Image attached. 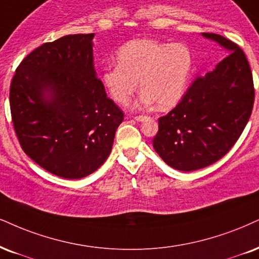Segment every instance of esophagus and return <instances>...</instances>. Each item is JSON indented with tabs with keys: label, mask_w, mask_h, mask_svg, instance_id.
Returning <instances> with one entry per match:
<instances>
[{
	"label": "esophagus",
	"mask_w": 259,
	"mask_h": 259,
	"mask_svg": "<svg viewBox=\"0 0 259 259\" xmlns=\"http://www.w3.org/2000/svg\"><path fill=\"white\" fill-rule=\"evenodd\" d=\"M145 119H148L146 116H143V115H139V116H136L135 120L138 121V122H142V121H144Z\"/></svg>",
	"instance_id": "1"
}]
</instances>
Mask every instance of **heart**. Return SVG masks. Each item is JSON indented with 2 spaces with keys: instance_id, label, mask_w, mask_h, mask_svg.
Instances as JSON below:
<instances>
[{
  "instance_id": "1",
  "label": "heart",
  "mask_w": 259,
  "mask_h": 259,
  "mask_svg": "<svg viewBox=\"0 0 259 259\" xmlns=\"http://www.w3.org/2000/svg\"><path fill=\"white\" fill-rule=\"evenodd\" d=\"M117 62L104 67L102 81L110 97L121 105L128 103L142 88L139 104L159 108L177 104L191 78L193 56L185 44L138 39L124 44Z\"/></svg>"
}]
</instances>
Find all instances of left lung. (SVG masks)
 Instances as JSON below:
<instances>
[{
    "mask_svg": "<svg viewBox=\"0 0 259 259\" xmlns=\"http://www.w3.org/2000/svg\"><path fill=\"white\" fill-rule=\"evenodd\" d=\"M203 36L220 44L226 56L191 85L177 107L158 119L155 151L171 168L192 171L222 158L250 119L253 79L245 54L216 33Z\"/></svg>",
    "mask_w": 259,
    "mask_h": 259,
    "instance_id": "left-lung-1",
    "label": "left lung"
}]
</instances>
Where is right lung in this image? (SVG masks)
<instances>
[{"instance_id": "1", "label": "right lung", "mask_w": 259, "mask_h": 259, "mask_svg": "<svg viewBox=\"0 0 259 259\" xmlns=\"http://www.w3.org/2000/svg\"><path fill=\"white\" fill-rule=\"evenodd\" d=\"M94 37L68 34L44 43L22 60L11 84L12 120L22 150L65 179L97 170L123 120L97 78Z\"/></svg>"}]
</instances>
